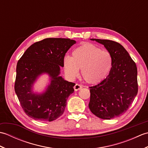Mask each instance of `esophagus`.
<instances>
[{"mask_svg":"<svg viewBox=\"0 0 148 148\" xmlns=\"http://www.w3.org/2000/svg\"><path fill=\"white\" fill-rule=\"evenodd\" d=\"M81 88H82V86L80 85V84H75V86H74V89L75 91L79 90Z\"/></svg>","mask_w":148,"mask_h":148,"instance_id":"obj_1","label":"esophagus"}]
</instances>
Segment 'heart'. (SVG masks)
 I'll return each mask as SVG.
<instances>
[{"mask_svg":"<svg viewBox=\"0 0 148 148\" xmlns=\"http://www.w3.org/2000/svg\"><path fill=\"white\" fill-rule=\"evenodd\" d=\"M112 66L111 55L90 43L77 47L72 53V57L64 59L65 74L71 78L77 76L79 69L83 79L89 84H97L108 76Z\"/></svg>","mask_w":148,"mask_h":148,"instance_id":"1","label":"heart"}]
</instances>
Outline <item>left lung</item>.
<instances>
[{"label":"left lung","instance_id":"left-lung-1","mask_svg":"<svg viewBox=\"0 0 148 148\" xmlns=\"http://www.w3.org/2000/svg\"><path fill=\"white\" fill-rule=\"evenodd\" d=\"M102 44L112 58V67L106 79L90 87L89 108L103 119L118 117L126 112L138 92L136 63L123 46L111 40L91 39Z\"/></svg>","mask_w":148,"mask_h":148}]
</instances>
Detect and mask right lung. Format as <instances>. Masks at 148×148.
I'll list each match as a JSON object with an SVG mask.
<instances>
[{"mask_svg":"<svg viewBox=\"0 0 148 148\" xmlns=\"http://www.w3.org/2000/svg\"><path fill=\"white\" fill-rule=\"evenodd\" d=\"M76 43L74 40L46 38L28 48L16 65L14 90L24 112L31 118L52 121L62 116L75 83L60 74L65 53ZM46 73L50 83L45 92H34L33 86L40 75Z\"/></svg>","mask_w":148,"mask_h":148,"instance_id":"add662e5","label":"right lung"}]
</instances>
